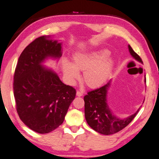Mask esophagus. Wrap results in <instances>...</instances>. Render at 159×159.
I'll return each instance as SVG.
<instances>
[{
  "mask_svg": "<svg viewBox=\"0 0 159 159\" xmlns=\"http://www.w3.org/2000/svg\"><path fill=\"white\" fill-rule=\"evenodd\" d=\"M76 95H77V96H79V97L82 96H83V93L82 92V91H77V93H76Z\"/></svg>",
  "mask_w": 159,
  "mask_h": 159,
  "instance_id": "34e87169",
  "label": "esophagus"
}]
</instances>
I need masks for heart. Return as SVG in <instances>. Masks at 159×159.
<instances>
[{
  "instance_id": "heart-1",
  "label": "heart",
  "mask_w": 159,
  "mask_h": 159,
  "mask_svg": "<svg viewBox=\"0 0 159 159\" xmlns=\"http://www.w3.org/2000/svg\"><path fill=\"white\" fill-rule=\"evenodd\" d=\"M113 66V58L105 49L76 52L72 56V63L66 58L62 60L63 73L70 84H73L80 77L79 71H83V81L90 88L104 84L110 77Z\"/></svg>"
}]
</instances>
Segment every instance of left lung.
I'll return each mask as SVG.
<instances>
[{
  "instance_id": "8db88e82",
  "label": "left lung",
  "mask_w": 159,
  "mask_h": 159,
  "mask_svg": "<svg viewBox=\"0 0 159 159\" xmlns=\"http://www.w3.org/2000/svg\"><path fill=\"white\" fill-rule=\"evenodd\" d=\"M129 51L132 57L138 62L143 63L140 57L133 51L129 44ZM144 83L146 77L144 75ZM111 85V80L102 86L88 92L84 97V114L87 124L91 129L102 135L116 133L128 126L139 112H136L126 118H119L114 115L107 103V92Z\"/></svg>"
}]
</instances>
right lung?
I'll use <instances>...</instances> for the list:
<instances>
[{"instance_id":"1","label":"right lung","mask_w":159,"mask_h":159,"mask_svg":"<svg viewBox=\"0 0 159 159\" xmlns=\"http://www.w3.org/2000/svg\"><path fill=\"white\" fill-rule=\"evenodd\" d=\"M62 56V43L43 35L29 44L19 57L14 75L16 111L24 124L38 133H48L63 124L76 91L43 65Z\"/></svg>"}]
</instances>
